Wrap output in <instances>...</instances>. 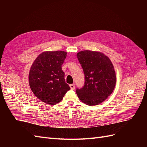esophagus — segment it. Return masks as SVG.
<instances>
[{"mask_svg": "<svg viewBox=\"0 0 147 147\" xmlns=\"http://www.w3.org/2000/svg\"><path fill=\"white\" fill-rule=\"evenodd\" d=\"M69 87H70L71 89L74 90V89H75V84H69Z\"/></svg>", "mask_w": 147, "mask_h": 147, "instance_id": "obj_1", "label": "esophagus"}]
</instances>
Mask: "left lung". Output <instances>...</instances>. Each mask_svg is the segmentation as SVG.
<instances>
[{"label":"left lung","mask_w":147,"mask_h":147,"mask_svg":"<svg viewBox=\"0 0 147 147\" xmlns=\"http://www.w3.org/2000/svg\"><path fill=\"white\" fill-rule=\"evenodd\" d=\"M84 74L83 88L76 89L81 101L92 106L101 104L113 92L116 82L114 66L104 53L83 51L77 53Z\"/></svg>","instance_id":"left-lung-1"}]
</instances>
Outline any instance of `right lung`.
<instances>
[{
    "mask_svg": "<svg viewBox=\"0 0 147 147\" xmlns=\"http://www.w3.org/2000/svg\"><path fill=\"white\" fill-rule=\"evenodd\" d=\"M67 53L59 51L44 52L36 58L30 68L31 89L37 98L50 105L60 102L70 89L62 69Z\"/></svg>",
    "mask_w": 147,
    "mask_h": 147,
    "instance_id": "add662e5",
    "label": "right lung"
}]
</instances>
